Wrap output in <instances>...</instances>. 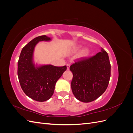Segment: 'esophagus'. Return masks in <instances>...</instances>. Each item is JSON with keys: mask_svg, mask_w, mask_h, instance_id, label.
<instances>
[{"mask_svg": "<svg viewBox=\"0 0 133 133\" xmlns=\"http://www.w3.org/2000/svg\"><path fill=\"white\" fill-rule=\"evenodd\" d=\"M69 68H70V65L69 64H66V68H67V70H69Z\"/></svg>", "mask_w": 133, "mask_h": 133, "instance_id": "34e87169", "label": "esophagus"}]
</instances>
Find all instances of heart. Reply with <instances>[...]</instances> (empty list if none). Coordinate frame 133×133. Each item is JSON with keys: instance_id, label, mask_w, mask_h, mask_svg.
<instances>
[{"instance_id": "1", "label": "heart", "mask_w": 133, "mask_h": 133, "mask_svg": "<svg viewBox=\"0 0 133 133\" xmlns=\"http://www.w3.org/2000/svg\"><path fill=\"white\" fill-rule=\"evenodd\" d=\"M82 46L81 45L76 46L73 49V52L74 53H78V52H79L80 50L82 49ZM89 54H90V50L88 49V48H85V49H84L80 52V53L79 54V57L80 58H85L88 57V56L89 55Z\"/></svg>"}]
</instances>
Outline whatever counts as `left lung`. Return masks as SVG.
I'll use <instances>...</instances> for the list:
<instances>
[{"label": "left lung", "mask_w": 133, "mask_h": 133, "mask_svg": "<svg viewBox=\"0 0 133 133\" xmlns=\"http://www.w3.org/2000/svg\"><path fill=\"white\" fill-rule=\"evenodd\" d=\"M110 63L107 51L93 57L83 58L70 66L73 74L71 87L73 93L79 101L89 103L101 96L108 86L110 78Z\"/></svg>", "instance_id": "obj_1"}]
</instances>
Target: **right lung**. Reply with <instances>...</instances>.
<instances>
[{
    "label": "right lung",
    "instance_id": "right-lung-1",
    "mask_svg": "<svg viewBox=\"0 0 133 133\" xmlns=\"http://www.w3.org/2000/svg\"><path fill=\"white\" fill-rule=\"evenodd\" d=\"M46 35L33 39L23 48L18 62V76L22 90L29 98L38 102H45L54 93L55 84L66 70V66L38 65L33 60L36 45L42 41L49 42Z\"/></svg>",
    "mask_w": 133,
    "mask_h": 133
}]
</instances>
